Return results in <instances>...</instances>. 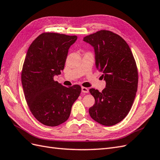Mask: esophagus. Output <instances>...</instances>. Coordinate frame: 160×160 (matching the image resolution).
<instances>
[{"label": "esophagus", "instance_id": "1", "mask_svg": "<svg viewBox=\"0 0 160 160\" xmlns=\"http://www.w3.org/2000/svg\"><path fill=\"white\" fill-rule=\"evenodd\" d=\"M82 92L84 93H88L89 92V90L88 88L86 87H82Z\"/></svg>", "mask_w": 160, "mask_h": 160}]
</instances>
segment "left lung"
Here are the masks:
<instances>
[{
    "label": "left lung",
    "mask_w": 160,
    "mask_h": 160,
    "mask_svg": "<svg viewBox=\"0 0 160 160\" xmlns=\"http://www.w3.org/2000/svg\"><path fill=\"white\" fill-rule=\"evenodd\" d=\"M83 40L94 47L97 69L103 72L106 82L102 92L89 90L95 99L89 114L102 125H115L128 115L136 96L138 78L136 61L126 41L111 31H98Z\"/></svg>",
    "instance_id": "obj_1"
}]
</instances>
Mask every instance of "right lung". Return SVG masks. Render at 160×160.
Segmentation results:
<instances>
[{
    "mask_svg": "<svg viewBox=\"0 0 160 160\" xmlns=\"http://www.w3.org/2000/svg\"><path fill=\"white\" fill-rule=\"evenodd\" d=\"M76 36L44 32L28 48L22 68V83L32 115L42 124L59 126L70 115L81 87H65L55 81L65 66L68 50Z\"/></svg>",
    "mask_w": 160,
    "mask_h": 160,
    "instance_id": "add662e5",
    "label": "right lung"
}]
</instances>
